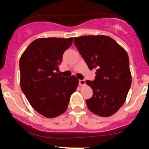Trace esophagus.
<instances>
[{
    "label": "esophagus",
    "mask_w": 149,
    "mask_h": 149,
    "mask_svg": "<svg viewBox=\"0 0 149 149\" xmlns=\"http://www.w3.org/2000/svg\"><path fill=\"white\" fill-rule=\"evenodd\" d=\"M85 85V80H79V85L80 86H83Z\"/></svg>",
    "instance_id": "esophagus-1"
}]
</instances>
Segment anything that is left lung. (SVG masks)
Instances as JSON below:
<instances>
[{
	"label": "left lung",
	"instance_id": "8db88e82",
	"mask_svg": "<svg viewBox=\"0 0 149 149\" xmlns=\"http://www.w3.org/2000/svg\"><path fill=\"white\" fill-rule=\"evenodd\" d=\"M74 44L90 70L96 69L91 87L93 95L86 100L90 111L102 117L112 116L123 105L132 83L127 53L107 36H83Z\"/></svg>",
	"mask_w": 149,
	"mask_h": 149
}]
</instances>
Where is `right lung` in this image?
Listing matches in <instances>:
<instances>
[{"label":"right lung","mask_w":149,"mask_h":149,"mask_svg":"<svg viewBox=\"0 0 149 149\" xmlns=\"http://www.w3.org/2000/svg\"><path fill=\"white\" fill-rule=\"evenodd\" d=\"M73 38H42L33 40L19 60L20 85L31 107L46 118L59 116L67 109L71 95L76 90L75 76L57 73L63 54Z\"/></svg>","instance_id":"right-lung-1"}]
</instances>
